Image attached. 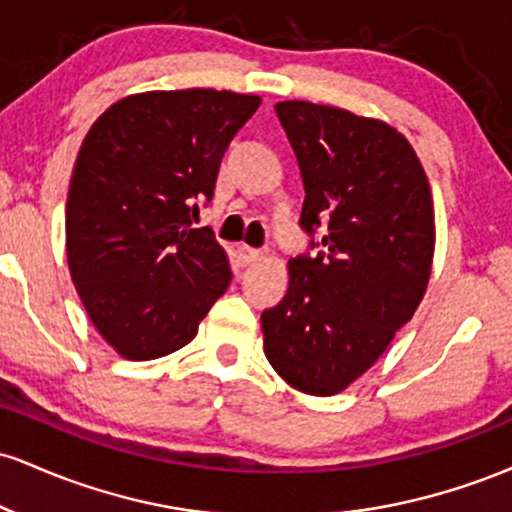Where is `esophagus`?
<instances>
[{
	"mask_svg": "<svg viewBox=\"0 0 512 512\" xmlns=\"http://www.w3.org/2000/svg\"><path fill=\"white\" fill-rule=\"evenodd\" d=\"M238 257H240V262H243V264H252V262L262 260L264 252L262 250H255V248H248V245H240Z\"/></svg>",
	"mask_w": 512,
	"mask_h": 512,
	"instance_id": "1",
	"label": "esophagus"
}]
</instances>
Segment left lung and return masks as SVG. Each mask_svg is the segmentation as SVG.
<instances>
[{
  "instance_id": "1",
  "label": "left lung",
  "mask_w": 512,
  "mask_h": 512,
  "mask_svg": "<svg viewBox=\"0 0 512 512\" xmlns=\"http://www.w3.org/2000/svg\"><path fill=\"white\" fill-rule=\"evenodd\" d=\"M305 185L301 226L327 221L317 257L289 262V291L262 313L264 356L291 387L330 397L361 378L411 320L431 279L436 214L414 146L375 117L274 105ZM315 248V243H310Z\"/></svg>"
}]
</instances>
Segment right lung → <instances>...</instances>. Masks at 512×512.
<instances>
[{"instance_id":"1","label":"right lung","mask_w":512,"mask_h":512,"mask_svg":"<svg viewBox=\"0 0 512 512\" xmlns=\"http://www.w3.org/2000/svg\"><path fill=\"white\" fill-rule=\"evenodd\" d=\"M260 103L214 88L146 91L88 129L69 182L67 262L93 327L122 358L190 344L231 284L226 250L192 219Z\"/></svg>"}]
</instances>
